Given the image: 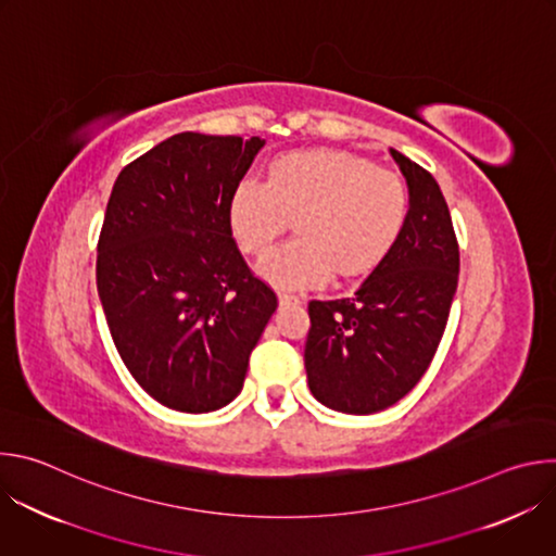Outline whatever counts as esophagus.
<instances>
[{
  "label": "esophagus",
  "mask_w": 556,
  "mask_h": 556,
  "mask_svg": "<svg viewBox=\"0 0 556 556\" xmlns=\"http://www.w3.org/2000/svg\"><path fill=\"white\" fill-rule=\"evenodd\" d=\"M279 305H299L301 299L294 296V294H288V292H279Z\"/></svg>",
  "instance_id": "esophagus-1"
}]
</instances>
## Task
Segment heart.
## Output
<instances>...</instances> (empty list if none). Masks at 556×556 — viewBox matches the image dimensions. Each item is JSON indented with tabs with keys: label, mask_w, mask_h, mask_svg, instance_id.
<instances>
[{
	"label": "heart",
	"mask_w": 556,
	"mask_h": 556,
	"mask_svg": "<svg viewBox=\"0 0 556 556\" xmlns=\"http://www.w3.org/2000/svg\"><path fill=\"white\" fill-rule=\"evenodd\" d=\"M409 191L401 176L334 149L283 153L264 185L244 182L228 200V226L240 249L264 257L290 224L299 240L260 264L277 288H319L334 275H371L401 242Z\"/></svg>",
	"instance_id": "1"
}]
</instances>
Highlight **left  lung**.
Listing matches in <instances>:
<instances>
[{
  "mask_svg": "<svg viewBox=\"0 0 556 556\" xmlns=\"http://www.w3.org/2000/svg\"><path fill=\"white\" fill-rule=\"evenodd\" d=\"M389 153L409 189L401 242L352 296L307 305V384L341 414H376L405 399L433 361L457 290L459 249L446 200L429 172Z\"/></svg>",
  "mask_w": 556,
  "mask_h": 556,
  "instance_id": "obj_1",
  "label": "left lung"
}]
</instances>
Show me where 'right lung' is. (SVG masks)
<instances>
[{
    "mask_svg": "<svg viewBox=\"0 0 556 556\" xmlns=\"http://www.w3.org/2000/svg\"><path fill=\"white\" fill-rule=\"evenodd\" d=\"M264 144L176 134L127 165L108 202L97 288L114 345L151 399L182 414L237 399L277 309L228 226V200Z\"/></svg>",
    "mask_w": 556,
    "mask_h": 556,
    "instance_id": "right-lung-1",
    "label": "right lung"
}]
</instances>
